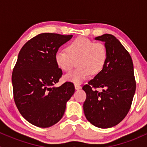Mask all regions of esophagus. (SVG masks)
Returning a JSON list of instances; mask_svg holds the SVG:
<instances>
[{"label": "esophagus", "instance_id": "esophagus-1", "mask_svg": "<svg viewBox=\"0 0 147 147\" xmlns=\"http://www.w3.org/2000/svg\"><path fill=\"white\" fill-rule=\"evenodd\" d=\"M75 89H76V90H80V89L82 88V87H81V86L80 85V84H75Z\"/></svg>", "mask_w": 147, "mask_h": 147}]
</instances>
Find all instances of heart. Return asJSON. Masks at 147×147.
Segmentation results:
<instances>
[{
    "instance_id": "heart-1",
    "label": "heart",
    "mask_w": 147,
    "mask_h": 147,
    "mask_svg": "<svg viewBox=\"0 0 147 147\" xmlns=\"http://www.w3.org/2000/svg\"><path fill=\"white\" fill-rule=\"evenodd\" d=\"M107 49L101 42L79 37L67 47V50H58L55 54L57 66L65 72L70 71L77 61L78 67L65 75L66 80L80 84L90 75H97L103 69L107 60Z\"/></svg>"
}]
</instances>
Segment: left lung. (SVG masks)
Segmentation results:
<instances>
[{
	"label": "left lung",
	"mask_w": 147,
	"mask_h": 147,
	"mask_svg": "<svg viewBox=\"0 0 147 147\" xmlns=\"http://www.w3.org/2000/svg\"><path fill=\"white\" fill-rule=\"evenodd\" d=\"M105 42L107 60L103 69L82 90L87 94L83 105L87 119L99 128H110L127 116L136 90L133 62L121 42L110 34L94 38ZM104 88L100 93L94 88Z\"/></svg>",
	"instance_id": "obj_1"
}]
</instances>
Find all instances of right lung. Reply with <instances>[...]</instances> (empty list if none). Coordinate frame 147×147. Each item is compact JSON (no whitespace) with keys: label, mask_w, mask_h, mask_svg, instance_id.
Returning a JSON list of instances; mask_svg holds the SVG:
<instances>
[{"label":"right lung","mask_w":147,"mask_h":147,"mask_svg":"<svg viewBox=\"0 0 147 147\" xmlns=\"http://www.w3.org/2000/svg\"><path fill=\"white\" fill-rule=\"evenodd\" d=\"M72 37L39 34L28 40L18 54L12 74L14 101L22 116L36 127L46 128L58 122L75 92L70 82L54 86L63 75L55 54Z\"/></svg>","instance_id":"1"}]
</instances>
